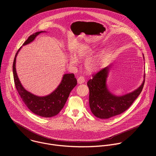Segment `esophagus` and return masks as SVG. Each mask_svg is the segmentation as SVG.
Masks as SVG:
<instances>
[{
  "label": "esophagus",
  "mask_w": 156,
  "mask_h": 156,
  "mask_svg": "<svg viewBox=\"0 0 156 156\" xmlns=\"http://www.w3.org/2000/svg\"><path fill=\"white\" fill-rule=\"evenodd\" d=\"M77 81H78V84H82V83H83L84 82L85 79H84V78L83 76H80V77L78 78Z\"/></svg>",
  "instance_id": "esophagus-1"
}]
</instances>
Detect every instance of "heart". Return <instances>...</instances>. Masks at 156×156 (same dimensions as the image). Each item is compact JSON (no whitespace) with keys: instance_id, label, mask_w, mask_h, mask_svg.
<instances>
[{"instance_id":"b5f03b06","label":"heart","mask_w":156,"mask_h":156,"mask_svg":"<svg viewBox=\"0 0 156 156\" xmlns=\"http://www.w3.org/2000/svg\"><path fill=\"white\" fill-rule=\"evenodd\" d=\"M94 49L90 46H84L75 52V55L79 59H83L90 56L93 52ZM104 60V54L103 52L99 53L92 57L87 58L84 63L86 70L88 72H93L101 66ZM69 62L72 65H76L78 63V59L73 55L69 56Z\"/></svg>"}]
</instances>
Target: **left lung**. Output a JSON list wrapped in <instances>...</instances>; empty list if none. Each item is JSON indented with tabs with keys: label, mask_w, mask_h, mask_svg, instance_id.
<instances>
[{
	"label": "left lung",
	"mask_w": 156,
	"mask_h": 156,
	"mask_svg": "<svg viewBox=\"0 0 156 156\" xmlns=\"http://www.w3.org/2000/svg\"><path fill=\"white\" fill-rule=\"evenodd\" d=\"M111 65L93 75V78L87 83L90 90L89 102L91 112L94 116L102 119L118 115L126 110L140 94L145 81L144 75L141 85L136 90L123 96H115L109 91L106 83Z\"/></svg>",
	"instance_id": "left-lung-1"
}]
</instances>
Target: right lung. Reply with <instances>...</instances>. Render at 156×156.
Returning <instances> with one entry per match:
<instances>
[{
    "mask_svg": "<svg viewBox=\"0 0 156 156\" xmlns=\"http://www.w3.org/2000/svg\"><path fill=\"white\" fill-rule=\"evenodd\" d=\"M39 31L31 35L23 43V46L33 42L36 37L41 33ZM21 47L17 51L13 63V73L15 87L22 101L27 107L34 114L45 118H49L57 115L63 108L71 91L77 84V80L73 73L65 74L55 90L46 96H37L27 91L22 86L16 71V58Z\"/></svg>",
    "mask_w": 156,
    "mask_h": 156,
    "instance_id": "add662e5",
    "label": "right lung"
}]
</instances>
